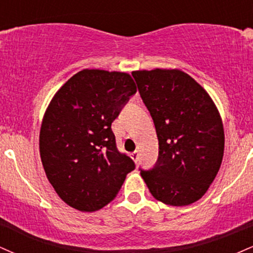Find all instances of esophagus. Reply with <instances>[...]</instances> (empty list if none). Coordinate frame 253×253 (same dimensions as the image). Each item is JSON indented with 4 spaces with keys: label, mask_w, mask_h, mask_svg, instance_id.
<instances>
[{
    "label": "esophagus",
    "mask_w": 253,
    "mask_h": 253,
    "mask_svg": "<svg viewBox=\"0 0 253 253\" xmlns=\"http://www.w3.org/2000/svg\"><path fill=\"white\" fill-rule=\"evenodd\" d=\"M130 158L133 159V161L135 162H138V159H139V153H138V151H134V152H132L130 153Z\"/></svg>",
    "instance_id": "obj_1"
}]
</instances>
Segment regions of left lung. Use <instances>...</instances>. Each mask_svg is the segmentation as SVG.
Segmentation results:
<instances>
[{
  "label": "left lung",
  "instance_id": "left-lung-1",
  "mask_svg": "<svg viewBox=\"0 0 253 253\" xmlns=\"http://www.w3.org/2000/svg\"><path fill=\"white\" fill-rule=\"evenodd\" d=\"M158 136L152 169L140 175L150 193L165 205L188 206L205 195L221 165L225 134L208 92L177 69L133 71Z\"/></svg>",
  "mask_w": 253,
  "mask_h": 253
}]
</instances>
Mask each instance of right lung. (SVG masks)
<instances>
[{"label": "right lung", "instance_id": "right-lung-1", "mask_svg": "<svg viewBox=\"0 0 253 253\" xmlns=\"http://www.w3.org/2000/svg\"><path fill=\"white\" fill-rule=\"evenodd\" d=\"M135 92L126 72L84 69L48 104L40 128V157L58 196L75 210L103 208L134 170V162L118 151L112 123Z\"/></svg>", "mask_w": 253, "mask_h": 253}]
</instances>
